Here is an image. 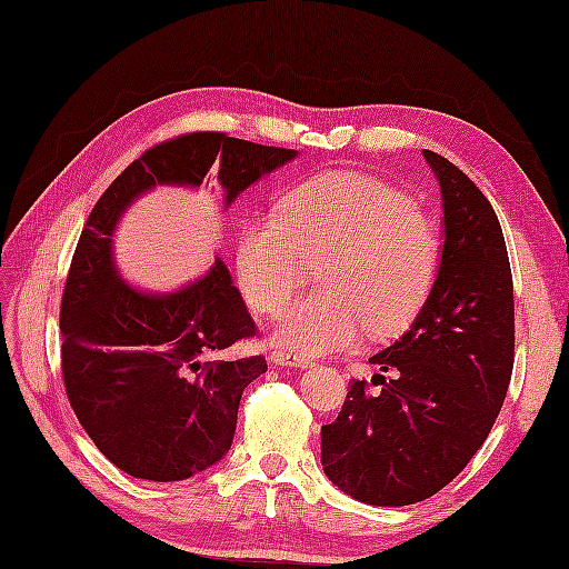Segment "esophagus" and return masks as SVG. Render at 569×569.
Instances as JSON below:
<instances>
[{
  "mask_svg": "<svg viewBox=\"0 0 569 569\" xmlns=\"http://www.w3.org/2000/svg\"><path fill=\"white\" fill-rule=\"evenodd\" d=\"M271 361L276 366H290V368H308L312 363L308 356H300V353H293V351H283V349H276L271 353Z\"/></svg>",
  "mask_w": 569,
  "mask_h": 569,
  "instance_id": "obj_1",
  "label": "esophagus"
}]
</instances>
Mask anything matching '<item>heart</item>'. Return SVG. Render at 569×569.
<instances>
[{"instance_id": "b5f03b06", "label": "heart", "mask_w": 569, "mask_h": 569, "mask_svg": "<svg viewBox=\"0 0 569 569\" xmlns=\"http://www.w3.org/2000/svg\"><path fill=\"white\" fill-rule=\"evenodd\" d=\"M281 218L249 220L237 242L247 300L281 312L320 263V288L300 298L273 332L279 347L327 353L412 325L439 276L441 240L415 198L363 171H327L288 191Z\"/></svg>"}]
</instances>
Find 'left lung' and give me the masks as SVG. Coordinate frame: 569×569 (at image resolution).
I'll use <instances>...</instances> for the list:
<instances>
[{"label": "left lung", "instance_id": "left-lung-1", "mask_svg": "<svg viewBox=\"0 0 569 569\" xmlns=\"http://www.w3.org/2000/svg\"><path fill=\"white\" fill-rule=\"evenodd\" d=\"M441 187L439 276L407 332L373 353L378 390L353 380L322 427L325 475L373 507L436 495L480 451L513 368V283L505 234L482 191L431 150Z\"/></svg>", "mask_w": 569, "mask_h": 569}]
</instances>
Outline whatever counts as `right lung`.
<instances>
[{
  "label": "right lung",
  "instance_id": "right-lung-1",
  "mask_svg": "<svg viewBox=\"0 0 569 569\" xmlns=\"http://www.w3.org/2000/svg\"><path fill=\"white\" fill-rule=\"evenodd\" d=\"M296 157L222 133H189L138 157L91 210L60 308L64 390L89 439L133 478L177 482L222 460L242 392L267 373V359L220 356L257 335L220 257L189 286L138 288L116 263L118 222L157 187L201 189L210 169H218L228 210Z\"/></svg>",
  "mask_w": 569,
  "mask_h": 569
}]
</instances>
